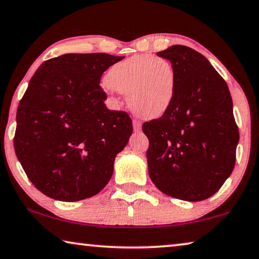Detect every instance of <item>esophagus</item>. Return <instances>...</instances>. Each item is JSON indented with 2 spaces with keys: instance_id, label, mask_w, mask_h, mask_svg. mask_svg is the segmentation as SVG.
<instances>
[{
  "instance_id": "obj_1",
  "label": "esophagus",
  "mask_w": 259,
  "mask_h": 259,
  "mask_svg": "<svg viewBox=\"0 0 259 259\" xmlns=\"http://www.w3.org/2000/svg\"><path fill=\"white\" fill-rule=\"evenodd\" d=\"M133 126H134V131H136V133H138V131H141L142 130V123H141V121L134 120Z\"/></svg>"
}]
</instances>
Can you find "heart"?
I'll list each match as a JSON object with an SVG mask.
<instances>
[{
  "label": "heart",
  "instance_id": "b5f03b06",
  "mask_svg": "<svg viewBox=\"0 0 259 259\" xmlns=\"http://www.w3.org/2000/svg\"><path fill=\"white\" fill-rule=\"evenodd\" d=\"M108 91L126 94L130 109L139 117L157 118L170 107L176 72L169 61L147 54L134 55L113 64L105 75Z\"/></svg>",
  "mask_w": 259,
  "mask_h": 259
}]
</instances>
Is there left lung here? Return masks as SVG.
I'll list each match as a JSON object with an SVG mask.
<instances>
[{"label":"left lung","mask_w":259,"mask_h":259,"mask_svg":"<svg viewBox=\"0 0 259 259\" xmlns=\"http://www.w3.org/2000/svg\"><path fill=\"white\" fill-rule=\"evenodd\" d=\"M157 55L173 64V102L143 124L149 138V174L160 191L199 202L214 195L235 166L239 129L228 86L206 57L174 45Z\"/></svg>","instance_id":"left-lung-1"}]
</instances>
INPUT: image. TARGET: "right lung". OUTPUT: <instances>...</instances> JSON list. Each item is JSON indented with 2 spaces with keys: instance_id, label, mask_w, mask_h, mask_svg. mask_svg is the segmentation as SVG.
I'll return each instance as SVG.
<instances>
[{
  "instance_id": "1",
  "label": "right lung",
  "mask_w": 259,
  "mask_h": 259,
  "mask_svg": "<svg viewBox=\"0 0 259 259\" xmlns=\"http://www.w3.org/2000/svg\"><path fill=\"white\" fill-rule=\"evenodd\" d=\"M124 59L64 54L40 65L17 109L15 152L33 186L53 199L77 202L109 182L133 134L129 115L109 110L100 78Z\"/></svg>"
}]
</instances>
